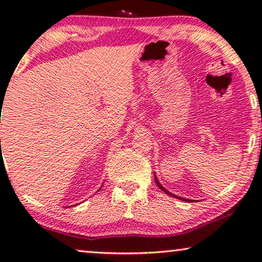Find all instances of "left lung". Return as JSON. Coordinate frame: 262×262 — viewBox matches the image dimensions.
<instances>
[{
  "label": "left lung",
  "mask_w": 262,
  "mask_h": 262,
  "mask_svg": "<svg viewBox=\"0 0 262 262\" xmlns=\"http://www.w3.org/2000/svg\"><path fill=\"white\" fill-rule=\"evenodd\" d=\"M155 181H156V184H157V186H159V187H160L161 189H162V191H163L164 193H167V194H169V195H171V196H174V198H178V199L185 200V202H193V200H189V199H185V198H181V196H178V195H175V194H171V193H170V192H168V191H167V189H166V188H164V187H163V186L160 184V182H159V180H157V179H156V177H155Z\"/></svg>",
  "instance_id": "8db88e82"
}]
</instances>
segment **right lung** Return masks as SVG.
<instances>
[{
  "instance_id": "add662e5",
  "label": "right lung",
  "mask_w": 262,
  "mask_h": 262,
  "mask_svg": "<svg viewBox=\"0 0 262 262\" xmlns=\"http://www.w3.org/2000/svg\"><path fill=\"white\" fill-rule=\"evenodd\" d=\"M69 207H70V206H69Z\"/></svg>"
}]
</instances>
